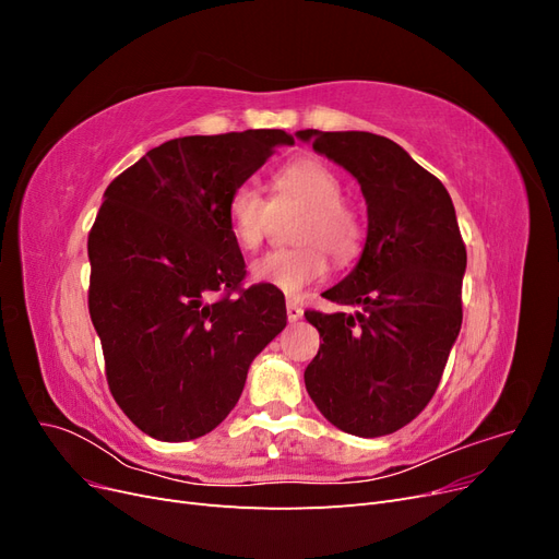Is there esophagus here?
<instances>
[{
  "label": "esophagus",
  "mask_w": 559,
  "mask_h": 559,
  "mask_svg": "<svg viewBox=\"0 0 559 559\" xmlns=\"http://www.w3.org/2000/svg\"><path fill=\"white\" fill-rule=\"evenodd\" d=\"M286 317H289V321L294 324V321H298L302 317V308L298 306V302L294 300H286Z\"/></svg>",
  "instance_id": "1"
}]
</instances>
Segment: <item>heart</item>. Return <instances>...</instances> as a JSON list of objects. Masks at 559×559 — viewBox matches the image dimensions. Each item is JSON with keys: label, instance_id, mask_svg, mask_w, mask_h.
I'll return each instance as SVG.
<instances>
[{"label": "heart", "instance_id": "1", "mask_svg": "<svg viewBox=\"0 0 559 559\" xmlns=\"http://www.w3.org/2000/svg\"><path fill=\"white\" fill-rule=\"evenodd\" d=\"M270 202L242 183L228 198L226 218L235 245L257 251L275 226V214L302 207L292 228V249L270 251L251 263V277L275 286L286 296H298L329 273V252L335 263L357 259L364 245V222L343 198L345 181L329 163L314 156L294 158L273 175Z\"/></svg>", "mask_w": 559, "mask_h": 559}]
</instances>
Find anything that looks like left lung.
Returning <instances> with one entry per match:
<instances>
[{
	"label": "left lung",
	"instance_id": "1",
	"mask_svg": "<svg viewBox=\"0 0 559 559\" xmlns=\"http://www.w3.org/2000/svg\"><path fill=\"white\" fill-rule=\"evenodd\" d=\"M317 154L361 183L368 235L357 267L324 298L354 314L308 310L317 357L306 386L333 427L394 433L436 394L462 329L466 247L445 186L373 132L300 130Z\"/></svg>",
	"mask_w": 559,
	"mask_h": 559
}]
</instances>
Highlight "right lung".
<instances>
[{
  "instance_id": "1",
  "label": "right lung",
  "mask_w": 559,
  "mask_h": 559,
  "mask_svg": "<svg viewBox=\"0 0 559 559\" xmlns=\"http://www.w3.org/2000/svg\"><path fill=\"white\" fill-rule=\"evenodd\" d=\"M294 144L284 130L193 134L118 175L88 233V310L111 396L134 427L193 441L238 403L253 357L286 326L273 286L247 275L230 193Z\"/></svg>"
}]
</instances>
